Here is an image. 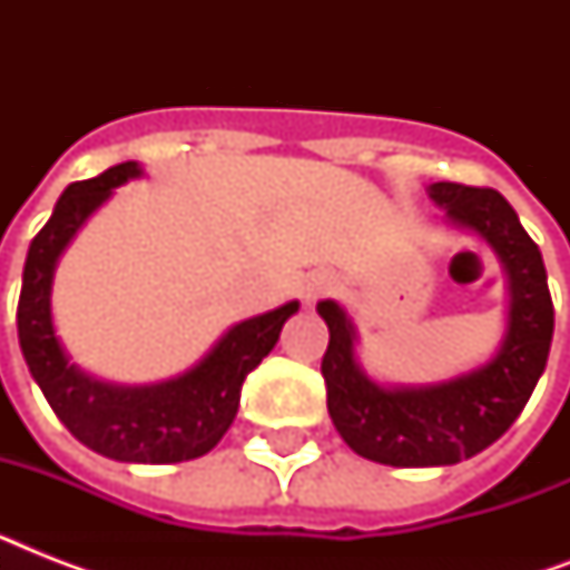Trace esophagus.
I'll use <instances>...</instances> for the list:
<instances>
[{
	"mask_svg": "<svg viewBox=\"0 0 570 570\" xmlns=\"http://www.w3.org/2000/svg\"><path fill=\"white\" fill-rule=\"evenodd\" d=\"M331 289V281L328 277H316L313 284H307V289H304V302L313 304L320 295H325Z\"/></svg>",
	"mask_w": 570,
	"mask_h": 570,
	"instance_id": "1",
	"label": "esophagus"
}]
</instances>
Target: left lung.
<instances>
[{
	"instance_id": "1",
	"label": "left lung",
	"mask_w": 570,
	"mask_h": 570,
	"mask_svg": "<svg viewBox=\"0 0 570 570\" xmlns=\"http://www.w3.org/2000/svg\"><path fill=\"white\" fill-rule=\"evenodd\" d=\"M425 191L455 227L476 233L503 263L509 322L488 364L423 387H384L357 364L348 313L337 302L316 304L331 334L322 357L331 420L357 455L390 468L459 464L491 446L530 402L553 340L544 259L512 204L500 191L461 183H432Z\"/></svg>"
}]
</instances>
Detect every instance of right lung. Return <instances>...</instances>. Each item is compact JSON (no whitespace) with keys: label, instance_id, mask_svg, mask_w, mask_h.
<instances>
[{"label":"right lung","instance_id":"add662e5","mask_svg":"<svg viewBox=\"0 0 570 570\" xmlns=\"http://www.w3.org/2000/svg\"><path fill=\"white\" fill-rule=\"evenodd\" d=\"M136 177H141V165L120 163L94 180L70 183L58 197L52 218L29 245L17 334L31 379L76 441L115 461L174 464L200 459L222 441L239 411L242 381L275 348L298 302L233 325L191 370L159 384L124 387L91 379L70 364L49 307L58 257L111 191Z\"/></svg>","mask_w":570,"mask_h":570}]
</instances>
